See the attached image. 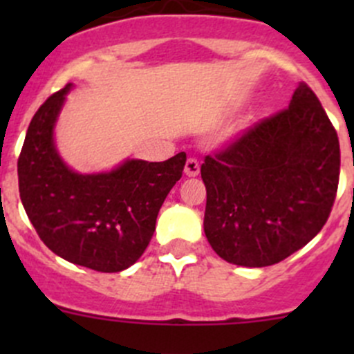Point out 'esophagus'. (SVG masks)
I'll list each match as a JSON object with an SVG mask.
<instances>
[{"label": "esophagus", "instance_id": "1", "mask_svg": "<svg viewBox=\"0 0 354 354\" xmlns=\"http://www.w3.org/2000/svg\"><path fill=\"white\" fill-rule=\"evenodd\" d=\"M198 173H200L198 160L195 159V157L187 159V164H185V174H187V176H198Z\"/></svg>", "mask_w": 354, "mask_h": 354}]
</instances>
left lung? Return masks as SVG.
<instances>
[{
    "label": "left lung",
    "instance_id": "1",
    "mask_svg": "<svg viewBox=\"0 0 354 354\" xmlns=\"http://www.w3.org/2000/svg\"><path fill=\"white\" fill-rule=\"evenodd\" d=\"M339 167L337 131L301 82L286 109L203 159V231L214 252L243 267L288 259L329 219Z\"/></svg>",
    "mask_w": 354,
    "mask_h": 354
}]
</instances>
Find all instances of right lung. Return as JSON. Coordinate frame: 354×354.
<instances>
[{
    "label": "right lung",
    "mask_w": 354,
    "mask_h": 354,
    "mask_svg": "<svg viewBox=\"0 0 354 354\" xmlns=\"http://www.w3.org/2000/svg\"><path fill=\"white\" fill-rule=\"evenodd\" d=\"M71 84L46 99L28 124L19 157L24 209L51 252L97 272L133 266L156 231L164 198L183 174L187 154L162 162L128 159L111 173L68 169L53 128Z\"/></svg>",
    "instance_id": "obj_1"
}]
</instances>
